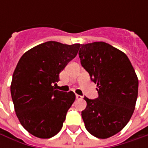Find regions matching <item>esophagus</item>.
<instances>
[{
  "label": "esophagus",
  "mask_w": 148,
  "mask_h": 148,
  "mask_svg": "<svg viewBox=\"0 0 148 148\" xmlns=\"http://www.w3.org/2000/svg\"><path fill=\"white\" fill-rule=\"evenodd\" d=\"M76 98H77V100L82 99V96H81V95H78V94H76Z\"/></svg>",
  "instance_id": "1"
}]
</instances>
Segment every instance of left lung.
I'll use <instances>...</instances> for the list:
<instances>
[{"instance_id": "obj_1", "label": "left lung", "mask_w": 148, "mask_h": 148, "mask_svg": "<svg viewBox=\"0 0 148 148\" xmlns=\"http://www.w3.org/2000/svg\"><path fill=\"white\" fill-rule=\"evenodd\" d=\"M78 55L99 95L94 100L84 97L85 127L93 136L107 139L130 121L138 96V77L127 55L109 43L82 44Z\"/></svg>"}]
</instances>
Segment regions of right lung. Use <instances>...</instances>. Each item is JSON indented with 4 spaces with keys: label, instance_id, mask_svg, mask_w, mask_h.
Returning a JSON list of instances; mask_svg holds the SVG:
<instances>
[{
    "label": "right lung",
    "instance_id": "obj_1",
    "mask_svg": "<svg viewBox=\"0 0 148 148\" xmlns=\"http://www.w3.org/2000/svg\"><path fill=\"white\" fill-rule=\"evenodd\" d=\"M80 46L48 41L28 50L18 62L10 86L12 99L21 125L34 136L49 139L61 130L75 94L55 90L53 85Z\"/></svg>",
    "mask_w": 148,
    "mask_h": 148
}]
</instances>
